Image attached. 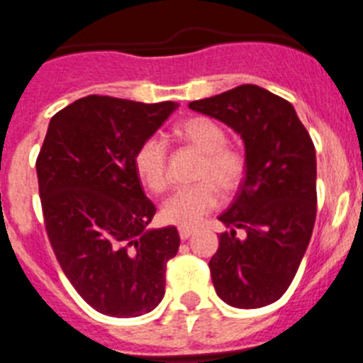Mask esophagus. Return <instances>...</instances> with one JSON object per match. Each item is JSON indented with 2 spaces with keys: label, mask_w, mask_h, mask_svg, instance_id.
Instances as JSON below:
<instances>
[{
  "label": "esophagus",
  "mask_w": 363,
  "mask_h": 363,
  "mask_svg": "<svg viewBox=\"0 0 363 363\" xmlns=\"http://www.w3.org/2000/svg\"><path fill=\"white\" fill-rule=\"evenodd\" d=\"M178 233H179V238H182V240H187V238H191L192 234L196 233V230L191 229V227H179Z\"/></svg>",
  "instance_id": "esophagus-1"
}]
</instances>
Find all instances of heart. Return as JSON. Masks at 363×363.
Segmentation results:
<instances>
[{"mask_svg": "<svg viewBox=\"0 0 363 363\" xmlns=\"http://www.w3.org/2000/svg\"><path fill=\"white\" fill-rule=\"evenodd\" d=\"M184 143L203 154L198 171L201 182L174 191L162 205L163 221L179 227L198 225L220 201V192H234L247 172L245 154L227 145V134L211 118L192 116L174 129ZM134 169L147 189L162 192L167 187V143L162 136L147 138L134 154Z\"/></svg>", "mask_w": 363, "mask_h": 363, "instance_id": "b5f03b06", "label": "heart"}]
</instances>
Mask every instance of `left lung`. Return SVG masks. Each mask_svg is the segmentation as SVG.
<instances>
[{
    "instance_id": "8db88e82",
    "label": "left lung",
    "mask_w": 363,
    "mask_h": 363,
    "mask_svg": "<svg viewBox=\"0 0 363 363\" xmlns=\"http://www.w3.org/2000/svg\"><path fill=\"white\" fill-rule=\"evenodd\" d=\"M189 107L229 125L245 145V178L218 218L230 233L220 234L209 262L214 289L238 309L265 307L289 289L313 234V140L293 105L258 85H240ZM238 228L246 233L242 240Z\"/></svg>"
}]
</instances>
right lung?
Segmentation results:
<instances>
[{"label":"right lung","mask_w":363,"mask_h":363,"mask_svg":"<svg viewBox=\"0 0 363 363\" xmlns=\"http://www.w3.org/2000/svg\"><path fill=\"white\" fill-rule=\"evenodd\" d=\"M176 108L174 101L86 96L54 114L36 160L54 255L79 296L107 316H142L165 294L179 234L147 229L156 207L134 154Z\"/></svg>","instance_id":"add662e5"}]
</instances>
